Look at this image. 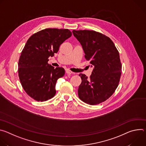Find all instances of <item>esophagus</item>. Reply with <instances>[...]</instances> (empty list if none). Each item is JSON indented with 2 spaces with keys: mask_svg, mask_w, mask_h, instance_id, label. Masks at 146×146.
Returning a JSON list of instances; mask_svg holds the SVG:
<instances>
[{
  "mask_svg": "<svg viewBox=\"0 0 146 146\" xmlns=\"http://www.w3.org/2000/svg\"><path fill=\"white\" fill-rule=\"evenodd\" d=\"M66 73L68 74H74V73H73L72 72H71L70 70H68V69H66Z\"/></svg>",
  "mask_w": 146,
  "mask_h": 146,
  "instance_id": "34e87169",
  "label": "esophagus"
}]
</instances>
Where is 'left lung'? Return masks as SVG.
<instances>
[{"label":"left lung","instance_id":"obj_1","mask_svg":"<svg viewBox=\"0 0 146 146\" xmlns=\"http://www.w3.org/2000/svg\"><path fill=\"white\" fill-rule=\"evenodd\" d=\"M72 32L94 68L90 78L80 74L82 81L78 97L89 105H98L109 99L118 86L122 69L119 52L112 40L100 33L88 30Z\"/></svg>","mask_w":146,"mask_h":146}]
</instances>
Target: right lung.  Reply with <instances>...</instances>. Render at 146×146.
Here are the masks:
<instances>
[{"label":"right lung","mask_w":146,"mask_h":146,"mask_svg":"<svg viewBox=\"0 0 146 146\" xmlns=\"http://www.w3.org/2000/svg\"><path fill=\"white\" fill-rule=\"evenodd\" d=\"M72 35L68 29L48 28L33 34L27 41L18 61V76L24 90L33 99L43 102L55 96L56 81L64 76L65 70L49 65L48 58L57 53Z\"/></svg>","instance_id":"1"}]
</instances>
